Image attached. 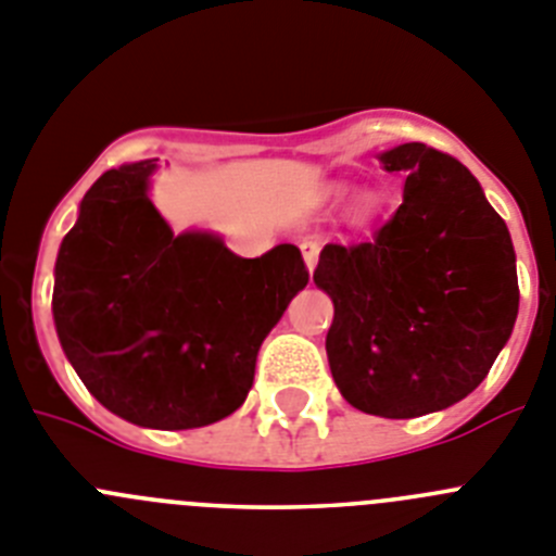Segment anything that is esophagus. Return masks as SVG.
Here are the masks:
<instances>
[{"label": "esophagus", "instance_id": "1", "mask_svg": "<svg viewBox=\"0 0 556 556\" xmlns=\"http://www.w3.org/2000/svg\"><path fill=\"white\" fill-rule=\"evenodd\" d=\"M302 254H304V263H307V268L313 271L315 263H318V254H321V243L313 241V238H307V241H302Z\"/></svg>", "mask_w": 556, "mask_h": 556}]
</instances>
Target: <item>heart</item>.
<instances>
[{"label":"heart","mask_w":556,"mask_h":556,"mask_svg":"<svg viewBox=\"0 0 556 556\" xmlns=\"http://www.w3.org/2000/svg\"><path fill=\"white\" fill-rule=\"evenodd\" d=\"M374 207H377V202H374V197L371 193H365V197H359L357 202H354V207H352V216H354V222H368V218L374 216Z\"/></svg>","instance_id":"1"}]
</instances>
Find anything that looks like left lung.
Segmentation results:
<instances>
[{
  "label": "left lung",
  "mask_w": 556,
  "mask_h": 556,
  "mask_svg": "<svg viewBox=\"0 0 556 556\" xmlns=\"http://www.w3.org/2000/svg\"><path fill=\"white\" fill-rule=\"evenodd\" d=\"M404 202L368 241L327 243L313 279L334 302L327 357L352 407L418 418L479 388L513 332L507 224L473 174L427 143L384 152Z\"/></svg>",
  "instance_id": "8db88e82"
}]
</instances>
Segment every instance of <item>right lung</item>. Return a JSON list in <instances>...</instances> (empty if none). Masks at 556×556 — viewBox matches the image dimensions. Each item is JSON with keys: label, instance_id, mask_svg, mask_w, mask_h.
Masks as SVG:
<instances>
[{"label": "right lung", "instance_id": "add662e5", "mask_svg": "<svg viewBox=\"0 0 556 556\" xmlns=\"http://www.w3.org/2000/svg\"><path fill=\"white\" fill-rule=\"evenodd\" d=\"M154 160L110 168L60 243V346L124 421L197 429L247 402L260 343L309 271L293 243L238 257L213 235H174L147 197Z\"/></svg>", "mask_w": 556, "mask_h": 556}]
</instances>
